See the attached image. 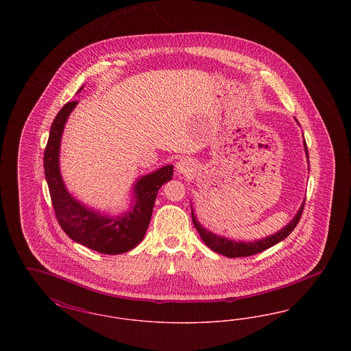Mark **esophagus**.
<instances>
[{"label":"esophagus","mask_w":351,"mask_h":351,"mask_svg":"<svg viewBox=\"0 0 351 351\" xmlns=\"http://www.w3.org/2000/svg\"><path fill=\"white\" fill-rule=\"evenodd\" d=\"M193 169H195V163L188 158H182L176 163V172L179 175H189L191 172H193Z\"/></svg>","instance_id":"esophagus-1"}]
</instances>
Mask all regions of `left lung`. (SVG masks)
<instances>
[{
  "label": "left lung",
  "instance_id": "1",
  "mask_svg": "<svg viewBox=\"0 0 351 351\" xmlns=\"http://www.w3.org/2000/svg\"><path fill=\"white\" fill-rule=\"evenodd\" d=\"M304 146H305L306 158H309L305 141H304ZM304 204H305V201L302 202L300 210L298 212V215L280 232H278V233H275L274 235H271V237H267V238H263L261 241H255V242H235V241H230V239H228L225 237H219V235H216V234L210 233V232H208L206 229H204L201 226L200 222L196 219L195 215H193V210H191V212H192L193 225H195L196 230L200 234L202 241L205 242V245L209 249L216 251L218 254H222V255H225L228 258H241V256H250V255H254V254L267 250L271 246L279 243L280 241H283L284 238H287L289 234L292 233V230L298 226V223L300 221L301 215H302V210H304Z\"/></svg>",
  "mask_w": 351,
  "mask_h": 351
}]
</instances>
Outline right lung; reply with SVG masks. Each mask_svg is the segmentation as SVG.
<instances>
[{"label":"right lung","instance_id":"right-lung-1","mask_svg":"<svg viewBox=\"0 0 351 351\" xmlns=\"http://www.w3.org/2000/svg\"><path fill=\"white\" fill-rule=\"evenodd\" d=\"M82 89V88H80ZM77 101L67 102L51 125L50 136L43 156L46 180L49 184L55 217L71 239L88 249L108 255H117L134 249L145 237L150 223L159 188L173 175L172 166L143 176L134 186L133 210L116 218L102 217L75 200L66 189L59 171L60 138L69 113Z\"/></svg>","mask_w":351,"mask_h":351}]
</instances>
